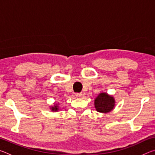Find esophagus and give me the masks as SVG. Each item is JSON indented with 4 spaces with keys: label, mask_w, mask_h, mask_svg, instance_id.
I'll use <instances>...</instances> for the list:
<instances>
[{
    "label": "esophagus",
    "mask_w": 155,
    "mask_h": 155,
    "mask_svg": "<svg viewBox=\"0 0 155 155\" xmlns=\"http://www.w3.org/2000/svg\"><path fill=\"white\" fill-rule=\"evenodd\" d=\"M76 96H77L78 98H82L83 94L81 93H77V94H76Z\"/></svg>",
    "instance_id": "1"
}]
</instances>
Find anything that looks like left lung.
I'll use <instances>...</instances> for the list:
<instances>
[{"instance_id": "1", "label": "left lung", "mask_w": 155, "mask_h": 155, "mask_svg": "<svg viewBox=\"0 0 155 155\" xmlns=\"http://www.w3.org/2000/svg\"><path fill=\"white\" fill-rule=\"evenodd\" d=\"M115 101L114 96L106 92L100 93L94 100V107L98 112L107 114L115 108Z\"/></svg>"}]
</instances>
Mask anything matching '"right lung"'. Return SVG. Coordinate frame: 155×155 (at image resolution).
I'll use <instances>...</instances> for the list:
<instances>
[{
    "label": "right lung",
    "mask_w": 155,
    "mask_h": 155,
    "mask_svg": "<svg viewBox=\"0 0 155 155\" xmlns=\"http://www.w3.org/2000/svg\"><path fill=\"white\" fill-rule=\"evenodd\" d=\"M59 103H54V104L53 106H51L50 107V109H51V111H53V112H57L59 110Z\"/></svg>",
    "instance_id": "add662e5"
}]
</instances>
